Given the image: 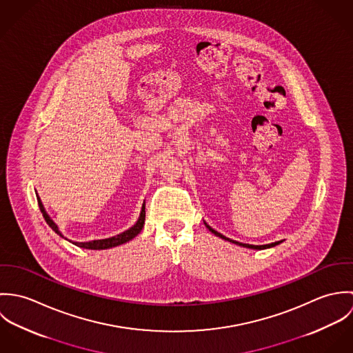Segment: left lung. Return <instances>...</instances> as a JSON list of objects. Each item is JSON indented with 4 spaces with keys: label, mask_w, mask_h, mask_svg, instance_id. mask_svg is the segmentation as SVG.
Masks as SVG:
<instances>
[{
    "label": "left lung",
    "mask_w": 353,
    "mask_h": 353,
    "mask_svg": "<svg viewBox=\"0 0 353 353\" xmlns=\"http://www.w3.org/2000/svg\"><path fill=\"white\" fill-rule=\"evenodd\" d=\"M206 225V228L210 231V232H213L216 236H219V238H221V239H225V241H228V242H232V243H235V245H239V246H243V248H249V249H254V250H263V249H269V248H273V246H276V245H279V243H281V241L280 242H274V243H269V245H261V246H255V245H249V243H239V242H236V241H232V239H230V238H225L224 235H221L220 232H217V231H214L212 227H209L208 224H205Z\"/></svg>",
    "instance_id": "left-lung-1"
}]
</instances>
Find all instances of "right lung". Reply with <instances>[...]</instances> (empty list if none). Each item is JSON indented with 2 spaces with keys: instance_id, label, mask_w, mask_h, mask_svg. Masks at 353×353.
Segmentation results:
<instances>
[{
  "instance_id": "obj_1",
  "label": "right lung",
  "mask_w": 353,
  "mask_h": 353,
  "mask_svg": "<svg viewBox=\"0 0 353 353\" xmlns=\"http://www.w3.org/2000/svg\"><path fill=\"white\" fill-rule=\"evenodd\" d=\"M38 199V203H39V208H41V212L46 220V223L50 225L52 228V231H55L59 236H62V234L58 231V227L55 225V223L50 219V216L46 213L41 199L37 196ZM144 223H145V203L143 205V209H141V213H140V217H139V221L132 227L129 228L128 231L117 235V236H112V238H108V239H101V241H91V242H72L74 243L76 246L79 248H83V249H91V250H103V249H111V248H115V246H119L122 243H126L129 241H132L134 236H137L143 227H144ZM63 238V236H62Z\"/></svg>"
}]
</instances>
